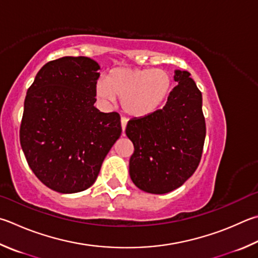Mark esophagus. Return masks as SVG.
<instances>
[{"label": "esophagus", "mask_w": 258, "mask_h": 258, "mask_svg": "<svg viewBox=\"0 0 258 258\" xmlns=\"http://www.w3.org/2000/svg\"><path fill=\"white\" fill-rule=\"evenodd\" d=\"M120 124H121V131H123V134H124L126 124H127V118H125V117H121V118H120Z\"/></svg>", "instance_id": "esophagus-1"}]
</instances>
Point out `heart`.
Returning a JSON list of instances; mask_svg holds the SVG:
<instances>
[{"label": "heart", "mask_w": 258, "mask_h": 258, "mask_svg": "<svg viewBox=\"0 0 258 258\" xmlns=\"http://www.w3.org/2000/svg\"><path fill=\"white\" fill-rule=\"evenodd\" d=\"M171 79L160 69H114L106 81H99L96 92L106 104L120 98L126 114L144 117L159 109L170 91Z\"/></svg>", "instance_id": "b5f03b06"}]
</instances>
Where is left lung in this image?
I'll return each instance as SVG.
<instances>
[{
  "label": "left lung",
  "instance_id": "left-lung-1",
  "mask_svg": "<svg viewBox=\"0 0 258 258\" xmlns=\"http://www.w3.org/2000/svg\"><path fill=\"white\" fill-rule=\"evenodd\" d=\"M178 83L161 109L128 120L125 133L133 142L130 177L147 193L166 194L194 174L202 156L205 119L202 93L190 73L175 70Z\"/></svg>",
  "mask_w": 258,
  "mask_h": 258
}]
</instances>
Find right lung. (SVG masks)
<instances>
[{"label": "right lung", "instance_id": "right-lung-1", "mask_svg": "<svg viewBox=\"0 0 258 258\" xmlns=\"http://www.w3.org/2000/svg\"><path fill=\"white\" fill-rule=\"evenodd\" d=\"M99 70L89 57L65 56L46 63L27 91L22 151L37 178L58 193L89 188L121 134L119 115L93 106Z\"/></svg>", "mask_w": 258, "mask_h": 258}]
</instances>
